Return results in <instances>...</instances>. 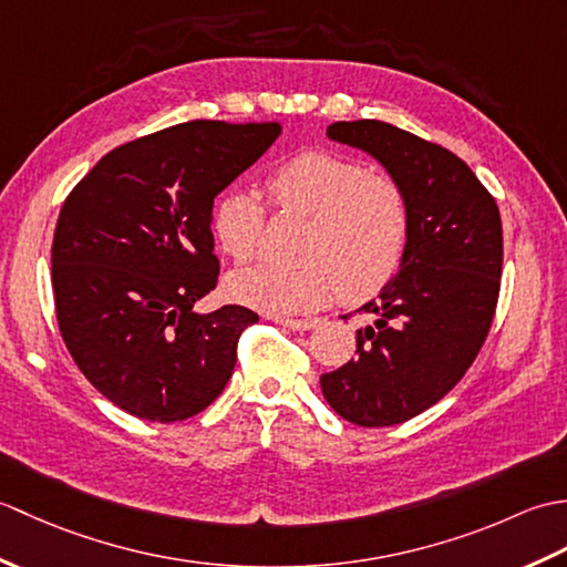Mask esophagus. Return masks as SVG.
<instances>
[{"instance_id":"obj_1","label":"esophagus","mask_w":567,"mask_h":567,"mask_svg":"<svg viewBox=\"0 0 567 567\" xmlns=\"http://www.w3.org/2000/svg\"><path fill=\"white\" fill-rule=\"evenodd\" d=\"M275 321L290 331H311L317 327L315 319H275Z\"/></svg>"}]
</instances>
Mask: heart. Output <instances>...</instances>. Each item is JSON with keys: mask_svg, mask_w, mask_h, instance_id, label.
Instances as JSON below:
<instances>
[{"mask_svg": "<svg viewBox=\"0 0 567 567\" xmlns=\"http://www.w3.org/2000/svg\"><path fill=\"white\" fill-rule=\"evenodd\" d=\"M277 207L311 216L302 244L305 265L258 262L228 277L240 305L275 317L321 307L339 290L365 299L400 270L409 240V204L392 177L372 175L348 155L307 151L268 177ZM265 212L256 195L231 189L214 204L212 231L234 260L256 256Z\"/></svg>", "mask_w": 567, "mask_h": 567, "instance_id": "b5f03b06", "label": "heart"}]
</instances>
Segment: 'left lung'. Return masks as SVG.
<instances>
[{
  "instance_id": "left-lung-1",
  "label": "left lung",
  "mask_w": 567,
  "mask_h": 567,
  "mask_svg": "<svg viewBox=\"0 0 567 567\" xmlns=\"http://www.w3.org/2000/svg\"><path fill=\"white\" fill-rule=\"evenodd\" d=\"M327 136L375 158L409 204L400 270L358 311V358L321 375L323 400L358 426H394L449 394L473 365L495 317L502 219L470 167L404 128L360 118Z\"/></svg>"
}]
</instances>
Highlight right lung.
<instances>
[{
	"mask_svg": "<svg viewBox=\"0 0 567 567\" xmlns=\"http://www.w3.org/2000/svg\"><path fill=\"white\" fill-rule=\"evenodd\" d=\"M280 136V124L187 122L106 153L58 216V327L82 375L131 416L207 409L258 315L192 311L216 287L214 197Z\"/></svg>",
	"mask_w": 567,
	"mask_h": 567,
	"instance_id": "right-lung-1",
	"label": "right lung"
}]
</instances>
